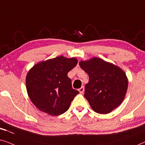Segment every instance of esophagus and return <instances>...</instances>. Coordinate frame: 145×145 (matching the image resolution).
Segmentation results:
<instances>
[{
	"instance_id": "1",
	"label": "esophagus",
	"mask_w": 145,
	"mask_h": 145,
	"mask_svg": "<svg viewBox=\"0 0 145 145\" xmlns=\"http://www.w3.org/2000/svg\"><path fill=\"white\" fill-rule=\"evenodd\" d=\"M79 93H83V91H84V87H81V88H79Z\"/></svg>"
}]
</instances>
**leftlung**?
<instances>
[{
	"label": "left lung",
	"mask_w": 145,
	"mask_h": 145,
	"mask_svg": "<svg viewBox=\"0 0 145 145\" xmlns=\"http://www.w3.org/2000/svg\"><path fill=\"white\" fill-rule=\"evenodd\" d=\"M79 66L89 75L84 97L95 112H111L122 103L128 87V79L121 68L94 57L81 60Z\"/></svg>",
	"instance_id": "8db88e82"
}]
</instances>
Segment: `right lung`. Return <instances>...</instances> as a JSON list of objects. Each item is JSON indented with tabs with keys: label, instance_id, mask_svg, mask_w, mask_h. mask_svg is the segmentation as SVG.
Segmentation results:
<instances>
[{
	"label": "right lung",
	"instance_id": "obj_1",
	"mask_svg": "<svg viewBox=\"0 0 145 145\" xmlns=\"http://www.w3.org/2000/svg\"><path fill=\"white\" fill-rule=\"evenodd\" d=\"M76 58L59 56L34 65L26 75V89L33 104L41 112L59 116L68 110L79 92L73 89L68 73L75 67Z\"/></svg>",
	"mask_w": 145,
	"mask_h": 145
}]
</instances>
